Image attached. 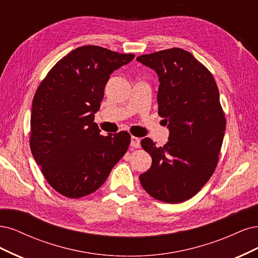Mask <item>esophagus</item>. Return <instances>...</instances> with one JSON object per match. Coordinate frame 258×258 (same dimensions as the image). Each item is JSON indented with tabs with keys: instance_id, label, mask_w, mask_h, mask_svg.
Returning <instances> with one entry per match:
<instances>
[{
	"instance_id": "obj_1",
	"label": "esophagus",
	"mask_w": 258,
	"mask_h": 258,
	"mask_svg": "<svg viewBox=\"0 0 258 258\" xmlns=\"http://www.w3.org/2000/svg\"><path fill=\"white\" fill-rule=\"evenodd\" d=\"M131 146L133 148H139L140 147V139L137 138V137L132 136V138H131Z\"/></svg>"
}]
</instances>
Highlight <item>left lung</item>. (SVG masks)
Returning <instances> with one entry per match:
<instances>
[{
    "label": "left lung",
    "mask_w": 258,
    "mask_h": 258,
    "mask_svg": "<svg viewBox=\"0 0 258 258\" xmlns=\"http://www.w3.org/2000/svg\"><path fill=\"white\" fill-rule=\"evenodd\" d=\"M137 61L159 76V114L169 130L164 147L148 137L141 140L152 164L139 176L140 183L157 201L185 202L207 183L219 162L226 120L217 82L181 48L143 54Z\"/></svg>",
    "instance_id": "left-lung-1"
}]
</instances>
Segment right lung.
Here are the masks:
<instances>
[{
    "mask_svg": "<svg viewBox=\"0 0 258 258\" xmlns=\"http://www.w3.org/2000/svg\"><path fill=\"white\" fill-rule=\"evenodd\" d=\"M134 54L98 46L74 49L41 81L33 98L30 147L48 183L69 198L95 192L127 151L131 135H99V110L110 74Z\"/></svg>",
    "mask_w": 258,
    "mask_h": 258,
    "instance_id": "add662e5",
    "label": "right lung"
}]
</instances>
